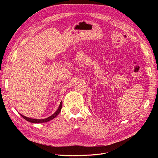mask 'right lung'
I'll list each match as a JSON object with an SVG mask.
<instances>
[{
	"label": "right lung",
	"mask_w": 158,
	"mask_h": 158,
	"mask_svg": "<svg viewBox=\"0 0 158 158\" xmlns=\"http://www.w3.org/2000/svg\"><path fill=\"white\" fill-rule=\"evenodd\" d=\"M61 108H62V102H60V106H59V107L58 109L56 110V112H55L54 114H52L51 116L49 117L48 118H44V119H35V118H28V117H25V116H23V115H22V114H21V116H22L23 118L26 119V120L27 121H29V122L32 123H46V122H48V121H49L52 120V118H55L57 115H58V114H59V113L60 112Z\"/></svg>",
	"instance_id": "obj_1"
}]
</instances>
